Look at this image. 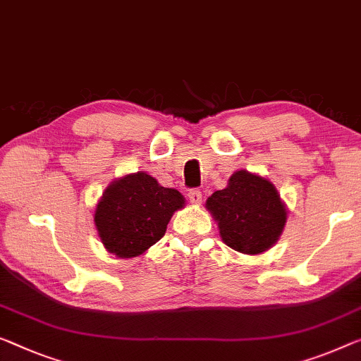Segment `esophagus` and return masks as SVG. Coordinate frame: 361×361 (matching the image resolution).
I'll return each instance as SVG.
<instances>
[{
    "label": "esophagus",
    "instance_id": "obj_1",
    "mask_svg": "<svg viewBox=\"0 0 361 361\" xmlns=\"http://www.w3.org/2000/svg\"><path fill=\"white\" fill-rule=\"evenodd\" d=\"M188 197H190V201L192 204H201L202 202V192L199 190H190V192H188Z\"/></svg>",
    "mask_w": 361,
    "mask_h": 361
}]
</instances>
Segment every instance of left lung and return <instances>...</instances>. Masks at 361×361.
<instances>
[{
	"mask_svg": "<svg viewBox=\"0 0 361 361\" xmlns=\"http://www.w3.org/2000/svg\"><path fill=\"white\" fill-rule=\"evenodd\" d=\"M206 207L219 224L224 243L245 255L267 251L287 222V209L276 186L246 170L235 171L227 188L207 199Z\"/></svg>",
	"mask_w": 361,
	"mask_h": 361,
	"instance_id": "8db88e82",
	"label": "left lung"
}]
</instances>
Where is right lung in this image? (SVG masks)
Here are the masks:
<instances>
[{"instance_id":"obj_1","label":"right lung","mask_w":361,"mask_h":361,"mask_svg":"<svg viewBox=\"0 0 361 361\" xmlns=\"http://www.w3.org/2000/svg\"><path fill=\"white\" fill-rule=\"evenodd\" d=\"M181 207L185 197L180 191L160 186L150 175L137 171L106 188L94 222L106 251L134 257L162 238L171 215Z\"/></svg>"}]
</instances>
